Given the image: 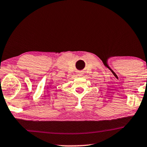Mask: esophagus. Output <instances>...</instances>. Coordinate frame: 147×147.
Returning a JSON list of instances; mask_svg holds the SVG:
<instances>
[{"label": "esophagus", "mask_w": 147, "mask_h": 147, "mask_svg": "<svg viewBox=\"0 0 147 147\" xmlns=\"http://www.w3.org/2000/svg\"><path fill=\"white\" fill-rule=\"evenodd\" d=\"M78 75L80 76H82V74H81V73H78Z\"/></svg>", "instance_id": "obj_1"}]
</instances>
